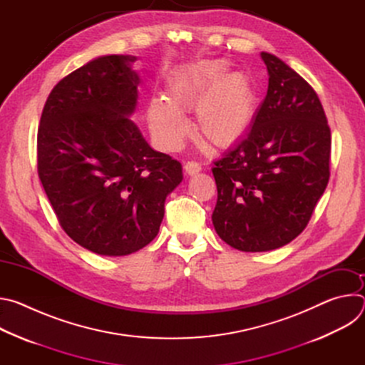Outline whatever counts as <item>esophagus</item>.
<instances>
[{
	"label": "esophagus",
	"mask_w": 365,
	"mask_h": 365,
	"mask_svg": "<svg viewBox=\"0 0 365 365\" xmlns=\"http://www.w3.org/2000/svg\"><path fill=\"white\" fill-rule=\"evenodd\" d=\"M183 169H185L186 175L193 176V175H196V173H199V172H200V165H199V163H196V162H192V160H190V162H186V163H185Z\"/></svg>",
	"instance_id": "34e87169"
}]
</instances>
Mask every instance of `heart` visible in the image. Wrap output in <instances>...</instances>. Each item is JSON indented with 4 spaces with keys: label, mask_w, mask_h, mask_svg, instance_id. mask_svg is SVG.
Here are the masks:
<instances>
[{
    "label": "heart",
    "mask_w": 365,
    "mask_h": 365,
    "mask_svg": "<svg viewBox=\"0 0 365 365\" xmlns=\"http://www.w3.org/2000/svg\"><path fill=\"white\" fill-rule=\"evenodd\" d=\"M225 59L205 61L175 72L166 85V98H153L147 107L151 134L166 150H175L189 131L183 113L195 107L196 131L210 143L227 147L251 127L257 93L244 72L228 73Z\"/></svg>",
    "instance_id": "1"
}]
</instances>
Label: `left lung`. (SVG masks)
<instances>
[{
	"mask_svg": "<svg viewBox=\"0 0 365 365\" xmlns=\"http://www.w3.org/2000/svg\"><path fill=\"white\" fill-rule=\"evenodd\" d=\"M267 95L250 133L212 169V222L231 247L259 252L289 244L309 224L329 180L331 128L299 73L270 53Z\"/></svg>",
	"mask_w": 365,
	"mask_h": 365,
	"instance_id": "obj_1",
	"label": "left lung"
}]
</instances>
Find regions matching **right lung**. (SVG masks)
<instances>
[{"label": "right lung", "mask_w": 365, "mask_h": 365, "mask_svg": "<svg viewBox=\"0 0 365 365\" xmlns=\"http://www.w3.org/2000/svg\"><path fill=\"white\" fill-rule=\"evenodd\" d=\"M134 56H102L59 81L37 131V172L63 231L101 255H127L159 232L182 165L154 151L127 117Z\"/></svg>", "instance_id": "1"}]
</instances>
